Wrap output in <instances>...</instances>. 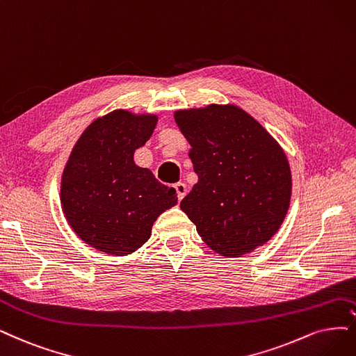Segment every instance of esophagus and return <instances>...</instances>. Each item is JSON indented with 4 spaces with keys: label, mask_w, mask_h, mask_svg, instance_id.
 Listing matches in <instances>:
<instances>
[{
    "label": "esophagus",
    "mask_w": 356,
    "mask_h": 356,
    "mask_svg": "<svg viewBox=\"0 0 356 356\" xmlns=\"http://www.w3.org/2000/svg\"><path fill=\"white\" fill-rule=\"evenodd\" d=\"M175 189H176V192H177V198H179V201L180 200H183V196L186 195V185L185 183H176L175 185Z\"/></svg>",
    "instance_id": "esophagus-1"
}]
</instances>
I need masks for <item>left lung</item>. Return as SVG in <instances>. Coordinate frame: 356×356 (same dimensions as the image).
Returning <instances> with one entry per match:
<instances>
[{
    "instance_id": "obj_1",
    "label": "left lung",
    "mask_w": 356,
    "mask_h": 356,
    "mask_svg": "<svg viewBox=\"0 0 356 356\" xmlns=\"http://www.w3.org/2000/svg\"><path fill=\"white\" fill-rule=\"evenodd\" d=\"M175 120L191 143L198 175L180 208L202 241L225 257H239L268 242L292 195L291 167L280 145L232 104L180 110Z\"/></svg>"
}]
</instances>
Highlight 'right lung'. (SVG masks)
<instances>
[{"instance_id": "obj_1", "label": "right lung", "mask_w": 356, "mask_h": 356, "mask_svg": "<svg viewBox=\"0 0 356 356\" xmlns=\"http://www.w3.org/2000/svg\"><path fill=\"white\" fill-rule=\"evenodd\" d=\"M154 114L115 110L97 118L76 142L61 177L70 227L101 252L123 257L149 239L154 221L177 204L175 188L134 161L156 126Z\"/></svg>"}]
</instances>
